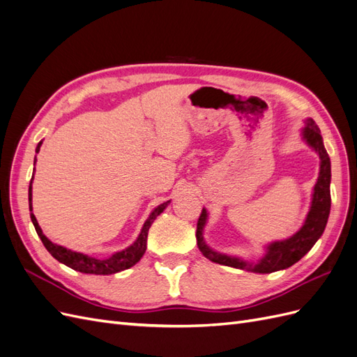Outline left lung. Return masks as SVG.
<instances>
[{"mask_svg": "<svg viewBox=\"0 0 357 357\" xmlns=\"http://www.w3.org/2000/svg\"><path fill=\"white\" fill-rule=\"evenodd\" d=\"M303 137L308 144V146H312L319 154L320 172L316 185L313 188L312 206H310V211L307 213L304 225L300 228V231H296L292 237L286 240L273 241V243L267 246L264 257L255 264L246 262L241 258L216 252L206 245V241L203 238V228L206 225V221H208V211L203 208L197 222V233H195V237H197V246L206 258L211 259L212 262L221 264V266L248 270L259 274H268L294 266L295 262L300 261L307 252L314 246L316 241L325 231L331 212V160L325 149L324 139H321L320 129L312 119H307L305 121V128L303 129Z\"/></svg>", "mask_w": 357, "mask_h": 357, "instance_id": "1", "label": "left lung"}]
</instances>
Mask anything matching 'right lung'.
Returning <instances> with one entry per match:
<instances>
[{"mask_svg":"<svg viewBox=\"0 0 357 357\" xmlns=\"http://www.w3.org/2000/svg\"><path fill=\"white\" fill-rule=\"evenodd\" d=\"M41 144L43 142H40L37 145V149H36L37 153L40 151ZM36 162H37V158L33 160V165H36ZM33 170H36V167H33ZM32 179H33V176H32ZM32 179H31V183H29V192H28L31 221H32L33 227H36V231H37L38 237L41 238L43 245L45 246V249L50 252L53 258H56L59 262L65 264L66 267H70V268H73L75 271H79V273H86V274H103V275H105V274H114V273H119V271H123V270H128V268L133 267L135 264L142 258V255L145 254V250H146V238H148L149 227H151V224L154 222L155 218L160 213H162L167 208V204L170 203V200H167L160 206H157V208L151 213H149L148 220L145 221V224L141 229V233H139V236H137V238L135 240L133 245H130L129 248H126L124 250L116 252V254L111 255L109 258L98 259V258H93V257L79 254V252H74L71 249H66L61 245H56L43 234V229L40 228V225L37 222V218H36V215L32 213Z\"/></svg>","mask_w":357,"mask_h":357,"instance_id":"obj_1","label":"right lung"}]
</instances>
